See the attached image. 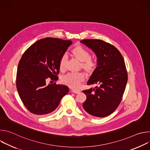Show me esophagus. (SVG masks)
Here are the masks:
<instances>
[{
	"mask_svg": "<svg viewBox=\"0 0 150 150\" xmlns=\"http://www.w3.org/2000/svg\"><path fill=\"white\" fill-rule=\"evenodd\" d=\"M71 91L73 93H75V94H78L80 93V91L79 90H72Z\"/></svg>",
	"mask_w": 150,
	"mask_h": 150,
	"instance_id": "esophagus-1",
	"label": "esophagus"
}]
</instances>
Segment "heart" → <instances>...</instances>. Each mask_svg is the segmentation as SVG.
Listing matches in <instances>:
<instances>
[{"instance_id": "b5f03b06", "label": "heart", "mask_w": 150, "mask_h": 150, "mask_svg": "<svg viewBox=\"0 0 150 150\" xmlns=\"http://www.w3.org/2000/svg\"><path fill=\"white\" fill-rule=\"evenodd\" d=\"M72 54L78 60L81 62V67L83 70L88 74L92 73L96 69V62L90 58V53L88 50L81 46H77L72 50ZM68 57L64 54L60 58L59 62V68L60 70L65 69L67 62ZM85 80V75L82 73H70L62 76V82L67 86L72 88H77L80 84Z\"/></svg>"}]
</instances>
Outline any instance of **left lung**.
Returning a JSON list of instances; mask_svg holds the SVG:
<instances>
[{"label": "left lung", "mask_w": 150, "mask_h": 150, "mask_svg": "<svg viewBox=\"0 0 150 150\" xmlns=\"http://www.w3.org/2000/svg\"><path fill=\"white\" fill-rule=\"evenodd\" d=\"M80 42L91 49L97 58V67L87 82V85L97 86L82 91L87 96L82 107L94 117L108 116L117 108L125 90L127 75L124 59L115 46L103 40Z\"/></svg>", "instance_id": "obj_1"}]
</instances>
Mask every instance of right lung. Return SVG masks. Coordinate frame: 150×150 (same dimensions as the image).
<instances>
[{
	"label": "right lung",
	"mask_w": 150,
	"mask_h": 150,
	"mask_svg": "<svg viewBox=\"0 0 150 150\" xmlns=\"http://www.w3.org/2000/svg\"><path fill=\"white\" fill-rule=\"evenodd\" d=\"M72 44L71 40L47 37L33 44L23 54L18 66L16 88L26 108L38 115L54 111L69 92L64 85L46 84L57 81L60 58Z\"/></svg>",
	"instance_id": "add662e5"
}]
</instances>
